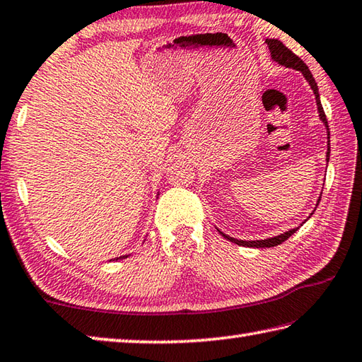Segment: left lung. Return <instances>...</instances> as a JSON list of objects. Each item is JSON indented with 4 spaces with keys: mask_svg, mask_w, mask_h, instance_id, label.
Listing matches in <instances>:
<instances>
[{
    "mask_svg": "<svg viewBox=\"0 0 362 362\" xmlns=\"http://www.w3.org/2000/svg\"><path fill=\"white\" fill-rule=\"evenodd\" d=\"M267 42V47L271 50V57L274 62H277L281 66H286V68H291L296 71H300L304 77L307 78V82L310 83V87L315 93V98H317V106H318V112H320V118L323 120V123L326 124V129H327V142H329V127H327V120H326V114L323 110V106H321V101H320V93H318V87H317V82H315V78L312 76L310 69L307 68V64L300 60V58L293 54V52L286 47V45L281 44L279 39H266ZM329 144H327V153H326V160L329 161ZM320 202V199H318ZM299 228H294L291 231H286L280 235H275V238L271 239H264V240H239V239H234V238H229V235L223 234L221 231H218L223 238L234 242V244L242 245V247H256V248H267V247H275V245H280L281 242H285L288 238H291V235L298 231Z\"/></svg>",
    "mask_w": 362,
    "mask_h": 362,
    "instance_id": "1",
    "label": "left lung"
}]
</instances>
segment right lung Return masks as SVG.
I'll use <instances>...</instances> for the list:
<instances>
[{
    "label": "right lung",
    "instance_id": "obj_1",
    "mask_svg": "<svg viewBox=\"0 0 362 362\" xmlns=\"http://www.w3.org/2000/svg\"><path fill=\"white\" fill-rule=\"evenodd\" d=\"M122 258H127V256H122Z\"/></svg>",
    "mask_w": 362,
    "mask_h": 362
}]
</instances>
